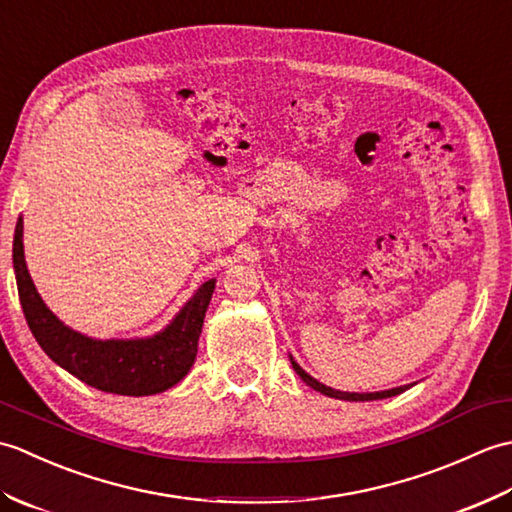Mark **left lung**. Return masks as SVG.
<instances>
[{
  "label": "left lung",
  "instance_id": "1",
  "mask_svg": "<svg viewBox=\"0 0 512 512\" xmlns=\"http://www.w3.org/2000/svg\"><path fill=\"white\" fill-rule=\"evenodd\" d=\"M290 363H292V367H295V372L301 376V380L306 385H310L312 389H317V391H321L323 396H330V398H339V400H350V402H365V400H380V398H391V396H398V394H402V391L405 389H409V385H405V387H394V389H387V391H372V394H356V391H339V389H332V387H328V385H323V383H319L317 378H312L310 374H306L303 372V369L299 367V363L297 361H292L290 358Z\"/></svg>",
  "mask_w": 512,
  "mask_h": 512
}]
</instances>
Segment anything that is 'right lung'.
<instances>
[{"instance_id": "add662e5", "label": "right lung", "mask_w": 512, "mask_h": 512, "mask_svg": "<svg viewBox=\"0 0 512 512\" xmlns=\"http://www.w3.org/2000/svg\"><path fill=\"white\" fill-rule=\"evenodd\" d=\"M21 237H24V220L19 217L13 239V266L21 308L41 350L65 372L90 387L121 396L160 394L189 374L198 354V339L215 290V279L204 281L184 303L176 319L149 339L99 341L70 330L43 303L26 268Z\"/></svg>"}]
</instances>
